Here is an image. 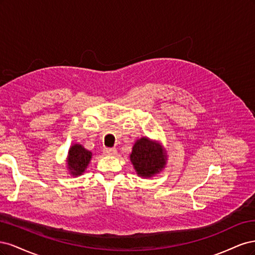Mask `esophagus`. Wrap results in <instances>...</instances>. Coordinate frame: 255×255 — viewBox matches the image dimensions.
Returning a JSON list of instances; mask_svg holds the SVG:
<instances>
[{
  "instance_id": "esophagus-1",
  "label": "esophagus",
  "mask_w": 255,
  "mask_h": 255,
  "mask_svg": "<svg viewBox=\"0 0 255 255\" xmlns=\"http://www.w3.org/2000/svg\"><path fill=\"white\" fill-rule=\"evenodd\" d=\"M104 153L106 154V155H116V154H117V149H115V148H106L104 150Z\"/></svg>"
}]
</instances>
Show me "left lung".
<instances>
[{"label": "left lung", "instance_id": "8db88e82", "mask_svg": "<svg viewBox=\"0 0 255 255\" xmlns=\"http://www.w3.org/2000/svg\"><path fill=\"white\" fill-rule=\"evenodd\" d=\"M166 156L161 148L149 140L148 138H140L133 146L130 154L135 170L141 176H152L161 170L165 166Z\"/></svg>", "mask_w": 255, "mask_h": 255}]
</instances>
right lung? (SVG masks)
<instances>
[{
  "instance_id": "right-lung-1",
  "label": "right lung",
  "mask_w": 255,
  "mask_h": 255,
  "mask_svg": "<svg viewBox=\"0 0 255 255\" xmlns=\"http://www.w3.org/2000/svg\"><path fill=\"white\" fill-rule=\"evenodd\" d=\"M91 158V152L84 149L81 144H74L69 150L68 165L73 175L82 174Z\"/></svg>"
}]
</instances>
